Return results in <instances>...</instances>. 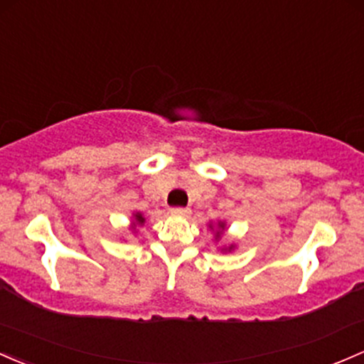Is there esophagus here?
<instances>
[{
	"label": "esophagus",
	"instance_id": "esophagus-1",
	"mask_svg": "<svg viewBox=\"0 0 364 364\" xmlns=\"http://www.w3.org/2000/svg\"><path fill=\"white\" fill-rule=\"evenodd\" d=\"M171 214L172 216H188L190 209L188 208H172Z\"/></svg>",
	"mask_w": 364,
	"mask_h": 364
}]
</instances>
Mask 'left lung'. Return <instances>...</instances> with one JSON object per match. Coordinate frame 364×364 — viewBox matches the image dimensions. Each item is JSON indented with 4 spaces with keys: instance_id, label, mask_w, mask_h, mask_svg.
Segmentation results:
<instances>
[{
    "instance_id": "left-lung-1",
    "label": "left lung",
    "mask_w": 364,
    "mask_h": 364,
    "mask_svg": "<svg viewBox=\"0 0 364 364\" xmlns=\"http://www.w3.org/2000/svg\"><path fill=\"white\" fill-rule=\"evenodd\" d=\"M218 227H220V230L216 232V239H220V237H221V230H225V223H223V221H220V223H218ZM232 247H233V246L228 247V251H230Z\"/></svg>"
}]
</instances>
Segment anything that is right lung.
Listing matches in <instances>:
<instances>
[{"label":"right lung","instance_id":"obj_1","mask_svg":"<svg viewBox=\"0 0 364 364\" xmlns=\"http://www.w3.org/2000/svg\"><path fill=\"white\" fill-rule=\"evenodd\" d=\"M136 225H144V216L141 213L134 214V227H136Z\"/></svg>","mask_w":364,"mask_h":364}]
</instances>
